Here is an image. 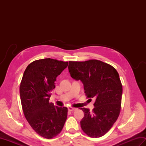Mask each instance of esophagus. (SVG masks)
<instances>
[{
    "label": "esophagus",
    "instance_id": "obj_1",
    "mask_svg": "<svg viewBox=\"0 0 146 146\" xmlns=\"http://www.w3.org/2000/svg\"><path fill=\"white\" fill-rule=\"evenodd\" d=\"M76 110V109L75 108H73V107H68V110L70 111H75Z\"/></svg>",
    "mask_w": 146,
    "mask_h": 146
}]
</instances>
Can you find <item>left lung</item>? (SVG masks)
<instances>
[{"label": "left lung", "mask_w": 146, "mask_h": 146, "mask_svg": "<svg viewBox=\"0 0 146 146\" xmlns=\"http://www.w3.org/2000/svg\"><path fill=\"white\" fill-rule=\"evenodd\" d=\"M71 78L80 80L87 98H95V107L90 111L82 108L85 115L81 127L90 137L97 138L109 131L119 117L122 85L117 70L111 65L97 60L69 61Z\"/></svg>", "instance_id": "1"}]
</instances>
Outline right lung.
<instances>
[{"label": "right lung", "mask_w": 146, "mask_h": 146, "mask_svg": "<svg viewBox=\"0 0 146 146\" xmlns=\"http://www.w3.org/2000/svg\"><path fill=\"white\" fill-rule=\"evenodd\" d=\"M68 64L51 58L36 60L27 66L22 78L19 91L24 116L36 132L46 139L60 134L67 119L68 108L49 100L57 76Z\"/></svg>", "instance_id": "1"}]
</instances>
